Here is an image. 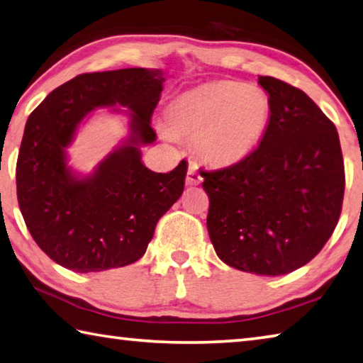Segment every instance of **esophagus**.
Here are the masks:
<instances>
[{"label":"esophagus","mask_w":363,"mask_h":363,"mask_svg":"<svg viewBox=\"0 0 363 363\" xmlns=\"http://www.w3.org/2000/svg\"><path fill=\"white\" fill-rule=\"evenodd\" d=\"M203 181V177L199 171V164L190 162L189 163V171H187V177H186V184L187 186H199V184Z\"/></svg>","instance_id":"1"}]
</instances>
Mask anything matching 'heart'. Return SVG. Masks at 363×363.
Segmentation results:
<instances>
[{"instance_id":"b5f03b06","label":"heart","mask_w":363,"mask_h":363,"mask_svg":"<svg viewBox=\"0 0 363 363\" xmlns=\"http://www.w3.org/2000/svg\"><path fill=\"white\" fill-rule=\"evenodd\" d=\"M272 103L257 85L209 81L182 91L168 104L169 133L194 136V147L209 164L227 167L254 152L265 135Z\"/></svg>"}]
</instances>
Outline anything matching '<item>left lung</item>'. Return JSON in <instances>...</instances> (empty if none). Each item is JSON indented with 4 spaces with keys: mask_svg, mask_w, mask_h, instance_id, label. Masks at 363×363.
Instances as JSON below:
<instances>
[{
    "mask_svg": "<svg viewBox=\"0 0 363 363\" xmlns=\"http://www.w3.org/2000/svg\"><path fill=\"white\" fill-rule=\"evenodd\" d=\"M272 116L259 147L227 168L203 171L208 233L222 262L279 276L306 265L337 227L345 163L333 122L305 91L259 76Z\"/></svg>",
    "mask_w": 363,
    "mask_h": 363,
    "instance_id": "left-lung-1",
    "label": "left lung"
}]
</instances>
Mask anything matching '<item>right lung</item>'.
Segmentation results:
<instances>
[{"mask_svg": "<svg viewBox=\"0 0 363 363\" xmlns=\"http://www.w3.org/2000/svg\"><path fill=\"white\" fill-rule=\"evenodd\" d=\"M160 71L125 68L85 72L60 85L30 114L18 150L17 200L36 245L76 273L104 272L140 260L160 217L179 200L187 173L181 160L169 173L141 162V144L163 90ZM128 107L130 136L96 169L76 178L66 148L90 110Z\"/></svg>", "mask_w": 363, "mask_h": 363, "instance_id": "right-lung-1", "label": "right lung"}]
</instances>
